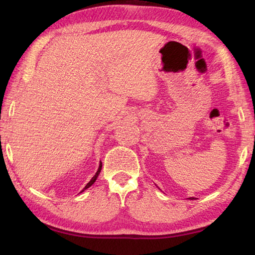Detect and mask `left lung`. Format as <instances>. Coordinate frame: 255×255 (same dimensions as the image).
<instances>
[{
	"instance_id": "1",
	"label": "left lung",
	"mask_w": 255,
	"mask_h": 255,
	"mask_svg": "<svg viewBox=\"0 0 255 255\" xmlns=\"http://www.w3.org/2000/svg\"><path fill=\"white\" fill-rule=\"evenodd\" d=\"M189 199H191V200H193V199H195V198H189Z\"/></svg>"
}]
</instances>
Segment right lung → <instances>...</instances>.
I'll return each mask as SVG.
<instances>
[{
    "mask_svg": "<svg viewBox=\"0 0 255 255\" xmlns=\"http://www.w3.org/2000/svg\"><path fill=\"white\" fill-rule=\"evenodd\" d=\"M101 167H102V163L100 162V165H99V169H98V171H97V173H96V175H94L93 176V178L91 179V180H90V182L88 183V184H86L85 185V187H84V189L83 190H82V191H84V190L85 189H88V188H90V187H91V185L94 183V182H96V180H97V178H98V176H99V174H100V172H101Z\"/></svg>",
    "mask_w": 255,
    "mask_h": 255,
    "instance_id": "right-lung-1",
    "label": "right lung"
}]
</instances>
